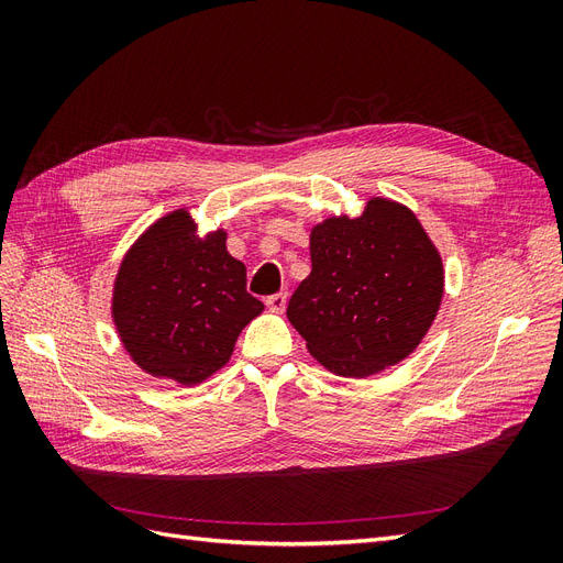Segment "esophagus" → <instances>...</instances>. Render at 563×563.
I'll list each match as a JSON object with an SVG mask.
<instances>
[{
	"label": "esophagus",
	"instance_id": "obj_1",
	"mask_svg": "<svg viewBox=\"0 0 563 563\" xmlns=\"http://www.w3.org/2000/svg\"><path fill=\"white\" fill-rule=\"evenodd\" d=\"M286 294H275V296H269V298H265V305H267V310L269 312H275V314H282L284 310H286Z\"/></svg>",
	"mask_w": 563,
	"mask_h": 563
}]
</instances>
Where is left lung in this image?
Returning a JSON list of instances; mask_svg holds the SVG:
<instances>
[{
  "label": "left lung",
  "instance_id": "obj_1",
  "mask_svg": "<svg viewBox=\"0 0 563 563\" xmlns=\"http://www.w3.org/2000/svg\"><path fill=\"white\" fill-rule=\"evenodd\" d=\"M310 258L286 317L319 364L368 378L420 345L444 296V265L411 209L373 197L360 218H327L310 232Z\"/></svg>",
  "mask_w": 563,
  "mask_h": 563
}]
</instances>
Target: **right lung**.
I'll return each instance as SVG.
<instances>
[{"label":"right lung","mask_w":563,"mask_h":563,"mask_svg":"<svg viewBox=\"0 0 563 563\" xmlns=\"http://www.w3.org/2000/svg\"><path fill=\"white\" fill-rule=\"evenodd\" d=\"M228 234L199 236L185 209L150 225L119 265L112 319L131 360L155 378L197 385L223 368L265 305L246 291V267Z\"/></svg>","instance_id":"1"}]
</instances>
